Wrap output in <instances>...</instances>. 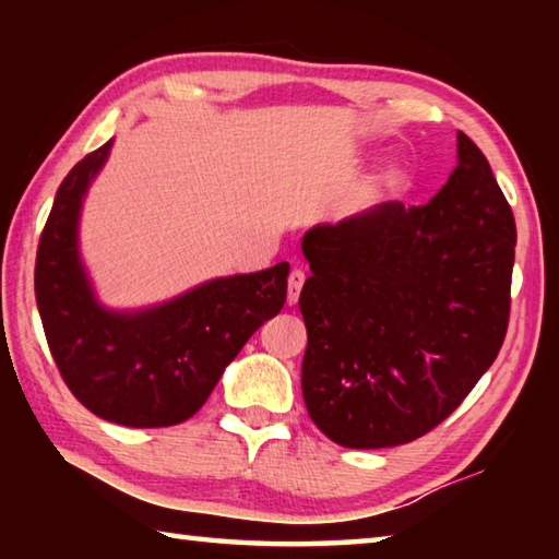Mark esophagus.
<instances>
[{
    "mask_svg": "<svg viewBox=\"0 0 559 559\" xmlns=\"http://www.w3.org/2000/svg\"><path fill=\"white\" fill-rule=\"evenodd\" d=\"M302 283H306V273H302L300 269H293L290 276H288V306H296V302H298Z\"/></svg>",
    "mask_w": 559,
    "mask_h": 559,
    "instance_id": "esophagus-1",
    "label": "esophagus"
}]
</instances>
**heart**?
Wrapping results in <instances>:
<instances>
[{"mask_svg": "<svg viewBox=\"0 0 559 559\" xmlns=\"http://www.w3.org/2000/svg\"><path fill=\"white\" fill-rule=\"evenodd\" d=\"M380 179H382V185L396 189V187H402L406 182V169L402 165H386L382 169Z\"/></svg>", "mask_w": 559, "mask_h": 559, "instance_id": "b5f03b06", "label": "heart"}]
</instances>
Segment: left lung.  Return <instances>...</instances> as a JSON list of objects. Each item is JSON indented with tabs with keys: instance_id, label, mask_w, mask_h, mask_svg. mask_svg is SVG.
I'll return each mask as SVG.
<instances>
[{
	"instance_id": "obj_1",
	"label": "left lung",
	"mask_w": 559,
	"mask_h": 559,
	"mask_svg": "<svg viewBox=\"0 0 559 559\" xmlns=\"http://www.w3.org/2000/svg\"><path fill=\"white\" fill-rule=\"evenodd\" d=\"M302 400L347 449L409 443L493 365L510 318L513 210L459 132V165L429 204H377L302 236Z\"/></svg>"
}]
</instances>
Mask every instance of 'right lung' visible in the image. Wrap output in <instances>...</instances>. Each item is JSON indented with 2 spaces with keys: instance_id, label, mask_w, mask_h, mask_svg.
I'll return each instance as SVG.
<instances>
[{
  "instance_id": "right-lung-1",
  "label": "right lung",
  "mask_w": 559,
  "mask_h": 559,
  "mask_svg": "<svg viewBox=\"0 0 559 559\" xmlns=\"http://www.w3.org/2000/svg\"><path fill=\"white\" fill-rule=\"evenodd\" d=\"M110 143L75 163L56 192L36 251L34 290L46 343L86 409L132 429L182 424L263 320L281 313L288 263L202 283L163 306L112 313L79 259V214Z\"/></svg>"
}]
</instances>
